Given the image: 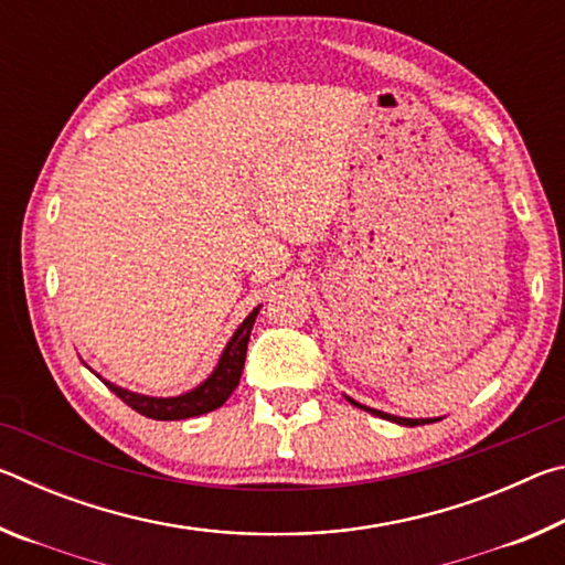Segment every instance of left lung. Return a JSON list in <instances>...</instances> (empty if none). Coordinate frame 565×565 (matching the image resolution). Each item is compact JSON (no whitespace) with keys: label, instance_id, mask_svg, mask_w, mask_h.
I'll return each instance as SVG.
<instances>
[{"label":"left lung","instance_id":"obj_1","mask_svg":"<svg viewBox=\"0 0 565 565\" xmlns=\"http://www.w3.org/2000/svg\"><path fill=\"white\" fill-rule=\"evenodd\" d=\"M353 406H359V408H363V411H369V414H374V416H381V418H388V420H396V424H401V426H420V424H431V418H398V416H391V414H384V411H376V408H369V406H361V404H356V401H351Z\"/></svg>","mask_w":565,"mask_h":565}]
</instances>
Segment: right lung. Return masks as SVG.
Instances as JSON below:
<instances>
[{
	"instance_id": "obj_1",
	"label": "right lung",
	"mask_w": 565,
	"mask_h": 565,
	"mask_svg": "<svg viewBox=\"0 0 565 565\" xmlns=\"http://www.w3.org/2000/svg\"><path fill=\"white\" fill-rule=\"evenodd\" d=\"M256 313H259V309H254L252 313H248L242 327L234 331V337L226 343V349L222 353V359H218V366L212 371V376H209L202 386L189 391V394H181L174 398H151V396L131 394V391H127V388L114 386V384H109V381H104L102 376L99 379L109 386V391H114V394L124 401V404L147 418L181 420V418L209 414V411L222 406L224 401L234 394V388L238 386V379H242L244 361H246L248 333H252Z\"/></svg>"
}]
</instances>
